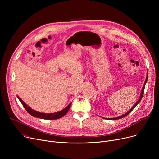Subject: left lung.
Segmentation results:
<instances>
[{
    "mask_svg": "<svg viewBox=\"0 0 159 159\" xmlns=\"http://www.w3.org/2000/svg\"><path fill=\"white\" fill-rule=\"evenodd\" d=\"M148 73H147V76H146V80H145V82H144V86H143V89H142V91H141V93H140V98H139V99L138 100V101L135 103V104L133 106V107L132 108H131V110H129L126 113H125V114H124V115H121V116H118V117H115V118H104V119H107V120H116V119H121V118H123V117H124V116H127L133 109H134V108L135 107V106H137V105L139 103V102L141 101V99H142V98H143V94H144V88H145V85H146V83L147 82V80H148Z\"/></svg>",
    "mask_w": 159,
    "mask_h": 159,
    "instance_id": "1",
    "label": "left lung"
}]
</instances>
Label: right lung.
Segmentation results:
<instances>
[{
	"instance_id": "add662e5",
	"label": "right lung",
	"mask_w": 159,
	"mask_h": 159,
	"mask_svg": "<svg viewBox=\"0 0 159 159\" xmlns=\"http://www.w3.org/2000/svg\"><path fill=\"white\" fill-rule=\"evenodd\" d=\"M17 98H19V100L22 103V106H24V107L26 109V110L27 111V112L29 114H30L33 116H35V117L43 119H46V120H55V119H60V118L62 117V116H64L67 113V112L68 111V110H70V107L71 106V103H70L68 106L66 107L64 109H63L62 110H61L60 111L57 112V113H40V112L37 111L35 110H33L26 103L23 102L22 100L19 96H17Z\"/></svg>"
}]
</instances>
